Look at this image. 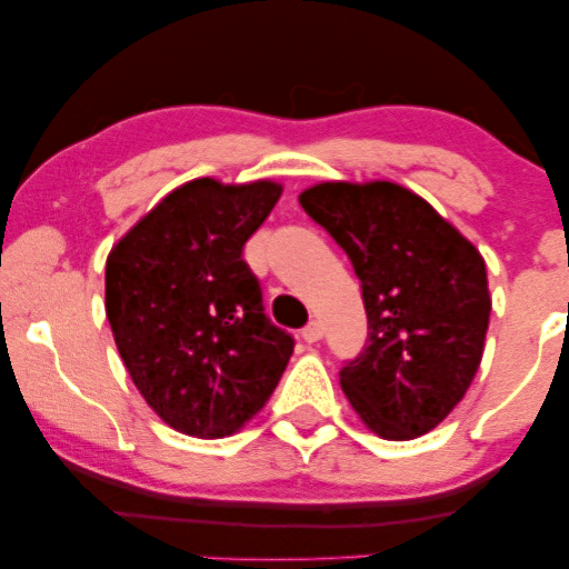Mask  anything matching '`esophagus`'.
<instances>
[{
    "mask_svg": "<svg viewBox=\"0 0 569 569\" xmlns=\"http://www.w3.org/2000/svg\"><path fill=\"white\" fill-rule=\"evenodd\" d=\"M302 339L308 341V345H313V341H318V339H323V326H321V321H310L306 329H302Z\"/></svg>",
    "mask_w": 569,
    "mask_h": 569,
    "instance_id": "obj_1",
    "label": "esophagus"
}]
</instances>
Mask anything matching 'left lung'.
<instances>
[{"instance_id":"1","label":"left lung","mask_w":569,"mask_h":569,"mask_svg":"<svg viewBox=\"0 0 569 569\" xmlns=\"http://www.w3.org/2000/svg\"><path fill=\"white\" fill-rule=\"evenodd\" d=\"M300 207L362 282L368 341L339 370L341 391L380 438L430 432L479 370L492 310L485 259L399 183H318Z\"/></svg>"}]
</instances>
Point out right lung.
<instances>
[{
  "label": "right lung",
  "mask_w": 569,
  "mask_h": 569,
  "mask_svg": "<svg viewBox=\"0 0 569 569\" xmlns=\"http://www.w3.org/2000/svg\"><path fill=\"white\" fill-rule=\"evenodd\" d=\"M282 186L197 178L170 191L106 261V316L131 380L193 438L243 427L282 378L295 339L263 313L246 240Z\"/></svg>",
  "instance_id": "1"
}]
</instances>
